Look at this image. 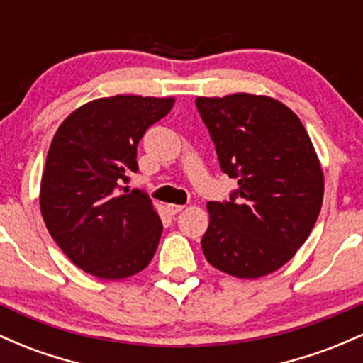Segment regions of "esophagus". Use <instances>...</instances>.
<instances>
[{"label":"esophagus","instance_id":"1","mask_svg":"<svg viewBox=\"0 0 363 363\" xmlns=\"http://www.w3.org/2000/svg\"><path fill=\"white\" fill-rule=\"evenodd\" d=\"M182 208H184V205H174V203L167 205V210H169L170 215H175V213L182 212Z\"/></svg>","mask_w":363,"mask_h":363}]
</instances>
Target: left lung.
Masks as SVG:
<instances>
[{"label":"left lung","instance_id":"1","mask_svg":"<svg viewBox=\"0 0 363 363\" xmlns=\"http://www.w3.org/2000/svg\"><path fill=\"white\" fill-rule=\"evenodd\" d=\"M229 200L210 201L201 238L208 264L234 277L267 276L291 260L315 225L324 174L303 123L281 101L238 93L198 98Z\"/></svg>","mask_w":363,"mask_h":363}]
</instances>
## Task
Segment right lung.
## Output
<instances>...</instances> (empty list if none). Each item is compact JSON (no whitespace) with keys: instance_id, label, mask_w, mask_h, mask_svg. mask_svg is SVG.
I'll return each instance as SVG.
<instances>
[{"instance_id":"right-lung-1","label":"right lung","mask_w":363,"mask_h":363,"mask_svg":"<svg viewBox=\"0 0 363 363\" xmlns=\"http://www.w3.org/2000/svg\"><path fill=\"white\" fill-rule=\"evenodd\" d=\"M174 98L94 99L58 127L41 181L51 238L79 269L99 279L141 272L157 252L162 220L148 194L122 184L138 172V145Z\"/></svg>"}]
</instances>
